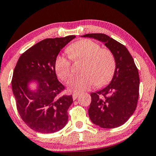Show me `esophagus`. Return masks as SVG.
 <instances>
[{"label": "esophagus", "instance_id": "1", "mask_svg": "<svg viewBox=\"0 0 156 156\" xmlns=\"http://www.w3.org/2000/svg\"><path fill=\"white\" fill-rule=\"evenodd\" d=\"M78 96H79V94H77V93H73V99L76 100V98H78Z\"/></svg>", "mask_w": 156, "mask_h": 156}]
</instances>
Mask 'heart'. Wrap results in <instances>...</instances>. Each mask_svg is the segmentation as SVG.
<instances>
[{
	"label": "heart",
	"mask_w": 156,
	"mask_h": 156,
	"mask_svg": "<svg viewBox=\"0 0 156 156\" xmlns=\"http://www.w3.org/2000/svg\"><path fill=\"white\" fill-rule=\"evenodd\" d=\"M69 56L58 55L55 61V70L62 80L66 81L71 73L73 60H83L80 75L73 76L68 82V88L75 92L90 90L95 85L102 86L112 80L116 68L113 53L99 44L88 39L73 43L67 49Z\"/></svg>",
	"instance_id": "obj_1"
}]
</instances>
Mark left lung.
<instances>
[{
  "mask_svg": "<svg viewBox=\"0 0 156 156\" xmlns=\"http://www.w3.org/2000/svg\"><path fill=\"white\" fill-rule=\"evenodd\" d=\"M104 42L113 53L116 68L112 81L106 87L90 94L88 115L96 125L116 128L125 123L137 107L140 78L134 60L125 45L104 34H87Z\"/></svg>",
  "mask_w": 156,
  "mask_h": 156,
  "instance_id": "obj_1",
  "label": "left lung"
}]
</instances>
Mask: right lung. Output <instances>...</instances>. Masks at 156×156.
Returning <instances> with one entry per match:
<instances>
[{
	"mask_svg": "<svg viewBox=\"0 0 156 156\" xmlns=\"http://www.w3.org/2000/svg\"><path fill=\"white\" fill-rule=\"evenodd\" d=\"M75 37L45 39L25 51L16 65L11 85L17 110L26 125L37 133H56L68 122L73 96H60L65 87L57 78L55 61ZM31 81L38 83L34 92L28 88Z\"/></svg>",
	"mask_w": 156,
	"mask_h": 156,
	"instance_id": "obj_1",
	"label": "right lung"
}]
</instances>
